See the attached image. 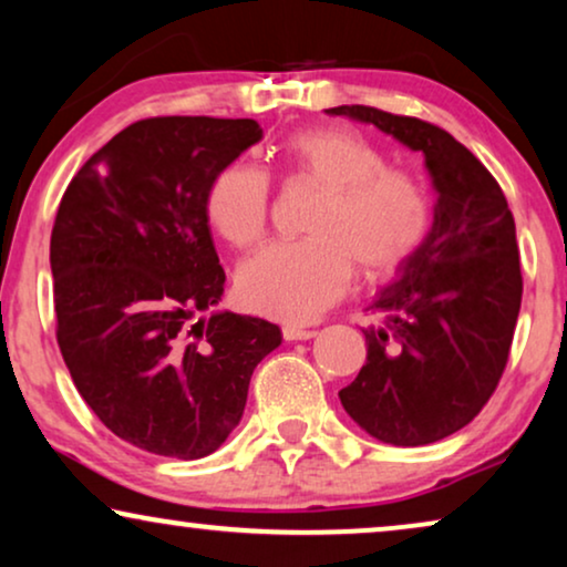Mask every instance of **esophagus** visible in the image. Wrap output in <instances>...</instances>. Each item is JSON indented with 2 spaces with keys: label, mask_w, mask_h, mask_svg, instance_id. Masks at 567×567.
<instances>
[{
  "label": "esophagus",
  "mask_w": 567,
  "mask_h": 567,
  "mask_svg": "<svg viewBox=\"0 0 567 567\" xmlns=\"http://www.w3.org/2000/svg\"><path fill=\"white\" fill-rule=\"evenodd\" d=\"M317 330H309V328H297V324H286L284 328V338L286 340H309L315 338Z\"/></svg>",
  "instance_id": "34e87169"
}]
</instances>
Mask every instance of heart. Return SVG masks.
<instances>
[{
    "label": "heart",
    "instance_id": "b5f03b06",
    "mask_svg": "<svg viewBox=\"0 0 567 567\" xmlns=\"http://www.w3.org/2000/svg\"><path fill=\"white\" fill-rule=\"evenodd\" d=\"M291 181L324 196L307 221L305 243L274 245L239 268L237 293L252 312L309 322L343 297L353 270L382 281L425 243L433 221L429 188L351 128H317L284 146ZM212 227L237 250L266 237L270 183L260 167L235 162L214 177L206 196Z\"/></svg>",
    "mask_w": 567,
    "mask_h": 567
}]
</instances>
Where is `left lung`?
<instances>
[{
    "label": "left lung",
    "mask_w": 567,
    "mask_h": 567,
    "mask_svg": "<svg viewBox=\"0 0 567 567\" xmlns=\"http://www.w3.org/2000/svg\"><path fill=\"white\" fill-rule=\"evenodd\" d=\"M324 113L423 152L436 190L429 237L367 307V363L338 392L369 436L433 444L483 410L506 369L524 289L514 216L483 162L444 128L367 105Z\"/></svg>",
    "instance_id": "obj_1"
}]
</instances>
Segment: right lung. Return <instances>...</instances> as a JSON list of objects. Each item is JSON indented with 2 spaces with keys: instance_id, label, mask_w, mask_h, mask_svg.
Masks as SVG:
<instances>
[{
  "instance_id": "1",
  "label": "right lung",
  "mask_w": 567,
  "mask_h": 567,
  "mask_svg": "<svg viewBox=\"0 0 567 567\" xmlns=\"http://www.w3.org/2000/svg\"><path fill=\"white\" fill-rule=\"evenodd\" d=\"M262 138L252 118L131 123L84 162L51 231L56 340L82 400L144 452L200 460L237 429L278 324L212 311L224 268L214 177Z\"/></svg>"
}]
</instances>
